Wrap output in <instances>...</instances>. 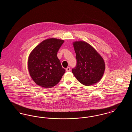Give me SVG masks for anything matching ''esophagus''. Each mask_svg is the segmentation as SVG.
<instances>
[{
    "instance_id": "1",
    "label": "esophagus",
    "mask_w": 132,
    "mask_h": 132,
    "mask_svg": "<svg viewBox=\"0 0 132 132\" xmlns=\"http://www.w3.org/2000/svg\"><path fill=\"white\" fill-rule=\"evenodd\" d=\"M66 71L67 72H69V71H70V67H67V68L66 69Z\"/></svg>"
}]
</instances>
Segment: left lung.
I'll return each instance as SVG.
<instances>
[{"mask_svg": "<svg viewBox=\"0 0 132 132\" xmlns=\"http://www.w3.org/2000/svg\"><path fill=\"white\" fill-rule=\"evenodd\" d=\"M73 45L77 65L72 72L77 80L87 86L100 82L105 68L102 57L90 44L85 41H75Z\"/></svg>", "mask_w": 132, "mask_h": 132, "instance_id": "left-lung-1", "label": "left lung"}]
</instances>
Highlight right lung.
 Instances as JSON below:
<instances>
[{
    "instance_id": "right-lung-1",
    "label": "right lung",
    "mask_w": 132,
    "mask_h": 132,
    "mask_svg": "<svg viewBox=\"0 0 132 132\" xmlns=\"http://www.w3.org/2000/svg\"><path fill=\"white\" fill-rule=\"evenodd\" d=\"M64 42L56 38L45 39L30 53L28 60V71L32 80L45 88L53 87L60 81L65 73L57 52Z\"/></svg>"
}]
</instances>
